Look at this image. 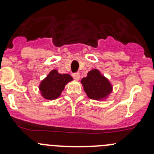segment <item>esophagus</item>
<instances>
[{
    "instance_id": "obj_1",
    "label": "esophagus",
    "mask_w": 154,
    "mask_h": 154,
    "mask_svg": "<svg viewBox=\"0 0 154 154\" xmlns=\"http://www.w3.org/2000/svg\"><path fill=\"white\" fill-rule=\"evenodd\" d=\"M73 77H74V79L75 80H80V74L79 72H77V73H74V74H73Z\"/></svg>"
}]
</instances>
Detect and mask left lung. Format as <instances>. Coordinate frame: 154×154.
Returning a JSON list of instances; mask_svg holds the SVG:
<instances>
[{
    "label": "left lung",
    "mask_w": 154,
    "mask_h": 154,
    "mask_svg": "<svg viewBox=\"0 0 154 154\" xmlns=\"http://www.w3.org/2000/svg\"><path fill=\"white\" fill-rule=\"evenodd\" d=\"M81 84L87 96L93 100H105L112 91L109 80L97 69L88 71L86 77L81 80Z\"/></svg>",
    "instance_id": "1"
}]
</instances>
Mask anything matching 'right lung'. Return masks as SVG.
Returning a JSON list of instances; mask_svg holds the SVG:
<instances>
[{"instance_id":"add662e5","label":"right lung","mask_w":154,"mask_h":154,"mask_svg":"<svg viewBox=\"0 0 154 154\" xmlns=\"http://www.w3.org/2000/svg\"><path fill=\"white\" fill-rule=\"evenodd\" d=\"M72 80L73 78L69 74H60L57 70L54 69L42 80L38 88L45 99L54 100L61 95L66 85Z\"/></svg>"}]
</instances>
